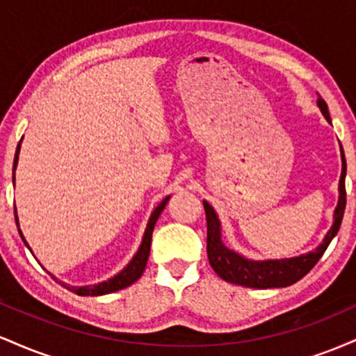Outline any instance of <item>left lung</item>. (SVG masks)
<instances>
[{
    "label": "left lung",
    "instance_id": "8db88e82",
    "mask_svg": "<svg viewBox=\"0 0 356 356\" xmlns=\"http://www.w3.org/2000/svg\"><path fill=\"white\" fill-rule=\"evenodd\" d=\"M318 107L326 120L332 124L330 118L328 105L326 102L318 99ZM341 177H340V197H338L337 209L333 216L332 229L326 232L323 243L314 251L308 254H301L296 257H286V259H268V261H251L248 257L238 254L222 243L220 239V222L216 211L212 209L209 202L204 201V211H206L207 219V257L212 269L218 273L227 283H234L246 286V288H286V286L295 284L305 275L312 271L314 264L320 261L323 252L330 246L332 239L337 236L341 226L343 214H345L346 206V191H345V177H346V161L345 154L341 149Z\"/></svg>",
    "mask_w": 356,
    "mask_h": 356
}]
</instances>
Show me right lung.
Listing matches in <instances>:
<instances>
[{
  "label": "right lung",
  "mask_w": 356,
  "mask_h": 356,
  "mask_svg": "<svg viewBox=\"0 0 356 356\" xmlns=\"http://www.w3.org/2000/svg\"><path fill=\"white\" fill-rule=\"evenodd\" d=\"M22 142V140H19ZM18 154H19V144L16 147V154H15V164H13V181H15V169H16V164H18ZM170 195H167V197L159 204L157 207H155L152 216H150L149 222H147V229L144 232V238H142V244L140 248H138V251L136 252V256L132 257V261H130L127 266L122 269L118 275H115L113 277H110V280L104 281V283H99V284H92V286H70V284H65L58 281V283L63 286V288L70 289V291L76 293V295L80 296H102V295H108V293H113V291H118V289H124L127 286L134 284L138 277L142 276V273H144V269L147 266V259H149V252H150V241H152V232H154V226L155 222H157L159 216H161V212L164 211V207L167 206V202H169ZM15 219H16V226H18V216H16V209H15ZM19 231V236H22L23 243L26 244V239H24V236L22 234V229ZM30 249V246H28ZM31 251V249H30ZM53 280H56L55 276H53Z\"/></svg>",
  "instance_id": "add662e5"
}]
</instances>
